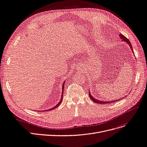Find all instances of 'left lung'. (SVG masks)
<instances>
[{"instance_id":"1","label":"left lung","mask_w":147,"mask_h":147,"mask_svg":"<svg viewBox=\"0 0 147 147\" xmlns=\"http://www.w3.org/2000/svg\"><path fill=\"white\" fill-rule=\"evenodd\" d=\"M119 37L121 38V39H122V40L123 41H125V42H127V44H129V46L130 47V48H131V50L133 51V48H132V46H131V43H130V42L129 41V40L127 39V38L125 36H124L122 34H120L119 35ZM89 97H90V98L93 101H94V102H95V103H98V104H107V103H114L115 101H117L116 100L115 101H114V100H113V101H100V100H97V99H95V98H94V97H92V96L91 95V94L89 92Z\"/></svg>"}]
</instances>
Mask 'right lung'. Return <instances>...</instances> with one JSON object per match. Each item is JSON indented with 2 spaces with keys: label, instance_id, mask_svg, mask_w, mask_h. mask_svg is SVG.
<instances>
[{
  "label": "right lung",
  "instance_id": "1",
  "mask_svg": "<svg viewBox=\"0 0 147 147\" xmlns=\"http://www.w3.org/2000/svg\"><path fill=\"white\" fill-rule=\"evenodd\" d=\"M65 82H63V85H62V97H61V101L59 102V103H58V105H57L56 106H55V107H52V109H49V110H46V111H52V110H53V109H55V108H56V107H58V106H59V105H60V104H61V101H62V98H63V88H64V84H65ZM46 111L44 110V111H43L44 112V111Z\"/></svg>",
  "mask_w": 147,
  "mask_h": 147
}]
</instances>
